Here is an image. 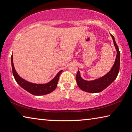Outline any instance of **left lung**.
I'll return each mask as SVG.
<instances>
[{
  "label": "left lung",
  "mask_w": 132,
  "mask_h": 132,
  "mask_svg": "<svg viewBox=\"0 0 132 132\" xmlns=\"http://www.w3.org/2000/svg\"><path fill=\"white\" fill-rule=\"evenodd\" d=\"M111 36L113 38L114 44L115 48L117 50V56L116 58L114 64L112 67L111 69L110 72L105 75L103 77L100 78L98 79L94 80H85L81 78L79 71H78L76 76V80L79 87L82 91L90 92V93H97L101 92L107 88L116 79L118 75L120 69V53L119 47L116 43L114 37L111 34Z\"/></svg>",
  "instance_id": "1"
}]
</instances>
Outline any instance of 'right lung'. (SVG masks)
<instances>
[{"instance_id":"right-lung-1","label":"right lung","mask_w":132,"mask_h":132,"mask_svg":"<svg viewBox=\"0 0 132 132\" xmlns=\"http://www.w3.org/2000/svg\"><path fill=\"white\" fill-rule=\"evenodd\" d=\"M11 63L13 76L17 83L25 90L34 95H44L53 91L57 87L60 75L63 71V70H60L51 81L46 84H33L27 81L18 75L13 65L12 55L11 56Z\"/></svg>"}]
</instances>
